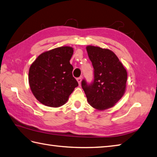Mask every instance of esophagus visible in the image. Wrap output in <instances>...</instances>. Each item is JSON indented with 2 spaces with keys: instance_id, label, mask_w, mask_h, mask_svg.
<instances>
[{
  "instance_id": "esophagus-1",
  "label": "esophagus",
  "mask_w": 157,
  "mask_h": 157,
  "mask_svg": "<svg viewBox=\"0 0 157 157\" xmlns=\"http://www.w3.org/2000/svg\"><path fill=\"white\" fill-rule=\"evenodd\" d=\"M76 80H77V81H78V84H79V85H81V81H82V78L79 77V78H76Z\"/></svg>"
}]
</instances>
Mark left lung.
I'll list each match as a JSON object with an SVG mask.
<instances>
[{
  "mask_svg": "<svg viewBox=\"0 0 157 157\" xmlns=\"http://www.w3.org/2000/svg\"><path fill=\"white\" fill-rule=\"evenodd\" d=\"M88 56L94 68V80L81 82L87 101L93 108L104 110L113 107L125 92L127 72L115 53L108 49L88 45Z\"/></svg>",
  "mask_w": 157,
  "mask_h": 157,
  "instance_id": "8db88e82",
  "label": "left lung"
}]
</instances>
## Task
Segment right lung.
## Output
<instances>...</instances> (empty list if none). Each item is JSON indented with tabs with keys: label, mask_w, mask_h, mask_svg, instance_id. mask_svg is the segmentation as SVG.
Masks as SVG:
<instances>
[{
	"label": "right lung",
	"mask_w": 157,
	"mask_h": 157,
	"mask_svg": "<svg viewBox=\"0 0 157 157\" xmlns=\"http://www.w3.org/2000/svg\"><path fill=\"white\" fill-rule=\"evenodd\" d=\"M73 53L74 49L69 46L55 48L41 53L31 64L30 87L41 104L53 108L62 106L78 87L70 63Z\"/></svg>",
	"instance_id": "add662e5"
}]
</instances>
